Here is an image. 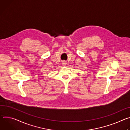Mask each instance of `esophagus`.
<instances>
[{"label": "esophagus", "mask_w": 130, "mask_h": 130, "mask_svg": "<svg viewBox=\"0 0 130 130\" xmlns=\"http://www.w3.org/2000/svg\"><path fill=\"white\" fill-rule=\"evenodd\" d=\"M66 64H67V62H66V61H62V64H63V66H66Z\"/></svg>", "instance_id": "34e87169"}]
</instances>
